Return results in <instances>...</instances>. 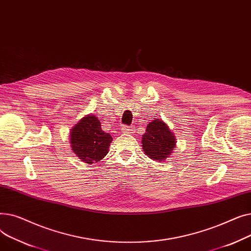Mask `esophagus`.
<instances>
[{
    "instance_id": "obj_1",
    "label": "esophagus",
    "mask_w": 251,
    "mask_h": 251,
    "mask_svg": "<svg viewBox=\"0 0 251 251\" xmlns=\"http://www.w3.org/2000/svg\"><path fill=\"white\" fill-rule=\"evenodd\" d=\"M122 131L125 133H130L132 131V126H123Z\"/></svg>"
}]
</instances>
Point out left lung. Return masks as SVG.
<instances>
[{
	"mask_svg": "<svg viewBox=\"0 0 251 251\" xmlns=\"http://www.w3.org/2000/svg\"><path fill=\"white\" fill-rule=\"evenodd\" d=\"M175 146L174 133L164 122L153 120L148 124L146 133L142 136V148L149 157L162 162L171 154Z\"/></svg>",
	"mask_w": 251,
	"mask_h": 251,
	"instance_id": "left-lung-1",
	"label": "left lung"
}]
</instances>
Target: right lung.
Masks as SVG:
<instances>
[{
    "label": "right lung",
    "mask_w": 251,
    "mask_h": 251,
    "mask_svg": "<svg viewBox=\"0 0 251 251\" xmlns=\"http://www.w3.org/2000/svg\"><path fill=\"white\" fill-rule=\"evenodd\" d=\"M72 151L81 161L92 164L99 162L108 153L113 138L101 130L99 118L92 115L84 117L71 130Z\"/></svg>",
    "instance_id": "right-lung-1"
}]
</instances>
